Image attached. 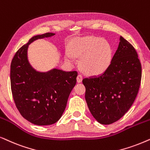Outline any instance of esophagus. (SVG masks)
Here are the masks:
<instances>
[{"instance_id":"obj_1","label":"esophagus","mask_w":150,"mask_h":150,"mask_svg":"<svg viewBox=\"0 0 150 150\" xmlns=\"http://www.w3.org/2000/svg\"><path fill=\"white\" fill-rule=\"evenodd\" d=\"M82 79H83V77L81 75H78L77 77V81L78 83H81V81H82Z\"/></svg>"}]
</instances>
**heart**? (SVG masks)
<instances>
[{"instance_id": "obj_1", "label": "heart", "mask_w": 150, "mask_h": 150, "mask_svg": "<svg viewBox=\"0 0 150 150\" xmlns=\"http://www.w3.org/2000/svg\"><path fill=\"white\" fill-rule=\"evenodd\" d=\"M71 52L80 58L79 67L88 75H99L106 71L112 58V48L104 40L93 36L79 38L73 42ZM70 58L69 55H67Z\"/></svg>"}]
</instances>
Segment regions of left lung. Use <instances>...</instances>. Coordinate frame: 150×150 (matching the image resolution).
<instances>
[{
    "mask_svg": "<svg viewBox=\"0 0 150 150\" xmlns=\"http://www.w3.org/2000/svg\"><path fill=\"white\" fill-rule=\"evenodd\" d=\"M119 41L106 71L82 80L89 110L103 125L118 121L128 111L141 84V64L137 51L123 37Z\"/></svg>",
    "mask_w": 150,
    "mask_h": 150,
    "instance_id": "obj_1",
    "label": "left lung"
}]
</instances>
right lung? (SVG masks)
Wrapping results in <instances>:
<instances>
[{
  "mask_svg": "<svg viewBox=\"0 0 150 150\" xmlns=\"http://www.w3.org/2000/svg\"><path fill=\"white\" fill-rule=\"evenodd\" d=\"M54 35L47 33L31 38L16 53L11 63V88L16 105L24 118L38 125L53 124L61 118L77 81V71L53 69L40 72L29 63L30 44Z\"/></svg>",
  "mask_w": 150,
  "mask_h": 150,
  "instance_id": "1",
  "label": "right lung"
}]
</instances>
